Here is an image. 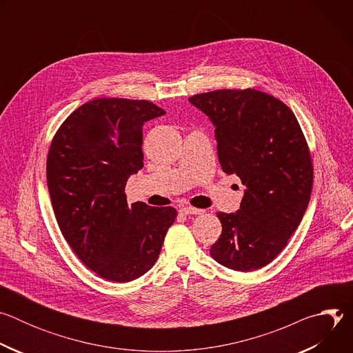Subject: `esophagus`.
I'll use <instances>...</instances> for the list:
<instances>
[{
	"mask_svg": "<svg viewBox=\"0 0 353 353\" xmlns=\"http://www.w3.org/2000/svg\"><path fill=\"white\" fill-rule=\"evenodd\" d=\"M180 211L185 215H201V214H204V210L194 208V207H183Z\"/></svg>",
	"mask_w": 353,
	"mask_h": 353,
	"instance_id": "obj_1",
	"label": "esophagus"
}]
</instances>
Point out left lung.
Returning a JSON list of instances; mask_svg holds the SVG:
<instances>
[{
    "label": "left lung",
    "mask_w": 353,
    "mask_h": 353,
    "mask_svg": "<svg viewBox=\"0 0 353 353\" xmlns=\"http://www.w3.org/2000/svg\"><path fill=\"white\" fill-rule=\"evenodd\" d=\"M215 124L222 170L245 192L236 214L218 212L222 233L210 253L250 272L270 264L303 218L313 187L310 149L293 112L257 89H219L188 97Z\"/></svg>",
    "instance_id": "1"
}]
</instances>
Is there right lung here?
<instances>
[{
  "mask_svg": "<svg viewBox=\"0 0 353 353\" xmlns=\"http://www.w3.org/2000/svg\"><path fill=\"white\" fill-rule=\"evenodd\" d=\"M166 112L149 100L100 97L74 110L48 148L46 176L60 230L100 278L130 282L157 263L177 211L127 204L143 168V123Z\"/></svg>",
  "mask_w": 353,
  "mask_h": 353,
  "instance_id": "right-lung-1",
  "label": "right lung"
}]
</instances>
